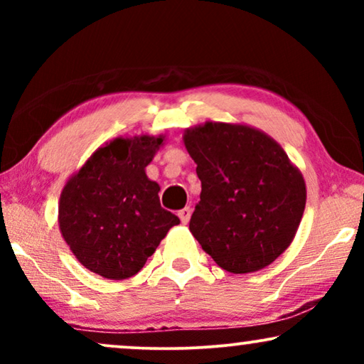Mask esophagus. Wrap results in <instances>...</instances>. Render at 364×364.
<instances>
[{
	"label": "esophagus",
	"mask_w": 364,
	"mask_h": 364,
	"mask_svg": "<svg viewBox=\"0 0 364 364\" xmlns=\"http://www.w3.org/2000/svg\"><path fill=\"white\" fill-rule=\"evenodd\" d=\"M178 218H181L182 223H188V220H191V215H192V208L191 207H186L182 208V210H178Z\"/></svg>",
	"instance_id": "34e87169"
}]
</instances>
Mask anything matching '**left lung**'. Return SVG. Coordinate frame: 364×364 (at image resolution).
<instances>
[{
  "label": "left lung",
  "instance_id": "1",
  "mask_svg": "<svg viewBox=\"0 0 364 364\" xmlns=\"http://www.w3.org/2000/svg\"><path fill=\"white\" fill-rule=\"evenodd\" d=\"M197 164L200 200L192 235L230 273H252L275 262L296 235L306 183L287 152L260 129L213 122L183 131Z\"/></svg>",
  "mask_w": 364,
  "mask_h": 364
}]
</instances>
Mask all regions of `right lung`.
<instances>
[{
	"mask_svg": "<svg viewBox=\"0 0 364 364\" xmlns=\"http://www.w3.org/2000/svg\"><path fill=\"white\" fill-rule=\"evenodd\" d=\"M166 136L116 137L97 149L64 183L58 223L79 263L109 280L141 270L177 215L161 207L146 167Z\"/></svg>",
	"mask_w": 364,
	"mask_h": 364,
	"instance_id": "right-lung-1",
	"label": "right lung"
}]
</instances>
